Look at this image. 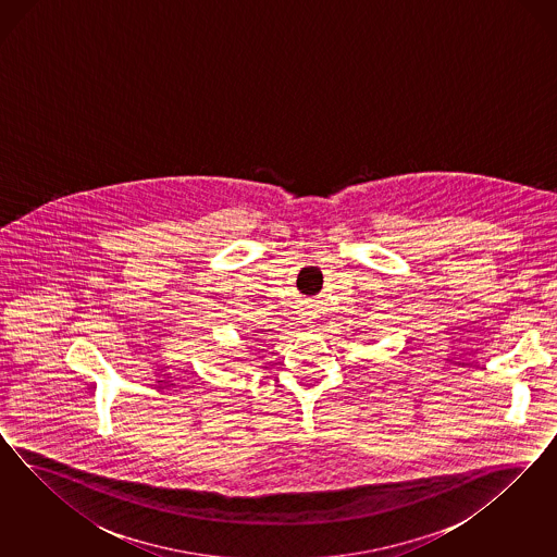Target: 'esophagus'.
<instances>
[{"label":"esophagus","mask_w":557,"mask_h":557,"mask_svg":"<svg viewBox=\"0 0 557 557\" xmlns=\"http://www.w3.org/2000/svg\"><path fill=\"white\" fill-rule=\"evenodd\" d=\"M312 326H314V324H312Z\"/></svg>","instance_id":"esophagus-1"}]
</instances>
